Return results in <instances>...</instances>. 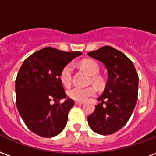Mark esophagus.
Instances as JSON below:
<instances>
[{
	"label": "esophagus",
	"instance_id": "34e87169",
	"mask_svg": "<svg viewBox=\"0 0 156 156\" xmlns=\"http://www.w3.org/2000/svg\"><path fill=\"white\" fill-rule=\"evenodd\" d=\"M83 101H75L76 105H83Z\"/></svg>",
	"mask_w": 156,
	"mask_h": 156
}]
</instances>
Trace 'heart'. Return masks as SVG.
Wrapping results in <instances>:
<instances>
[{"mask_svg": "<svg viewBox=\"0 0 156 156\" xmlns=\"http://www.w3.org/2000/svg\"><path fill=\"white\" fill-rule=\"evenodd\" d=\"M82 67L88 73L89 75L91 76V82L99 86L101 84V79L97 74L100 72V67L97 62L93 60H85L82 63ZM73 66L72 65H66L63 68L59 78L63 85L65 87H69L72 83L73 78ZM97 92L96 88L92 86L87 87H73L68 91V96L71 99L77 101H85L88 99L89 97H93Z\"/></svg>", "mask_w": 156, "mask_h": 156, "instance_id": "b5f03b06", "label": "heart"}]
</instances>
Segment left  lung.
I'll return each instance as SVG.
<instances>
[{
  "label": "left lung",
  "mask_w": 156,
  "mask_h": 156,
  "mask_svg": "<svg viewBox=\"0 0 156 156\" xmlns=\"http://www.w3.org/2000/svg\"><path fill=\"white\" fill-rule=\"evenodd\" d=\"M105 66L108 80L101 103L87 117L91 130L101 135L115 133L125 125L137 101L138 75L133 64L119 51L105 46L87 53Z\"/></svg>",
  "instance_id": "obj_1"
}]
</instances>
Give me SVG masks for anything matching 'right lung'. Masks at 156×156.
<instances>
[{
	"label": "right lung",
	"mask_w": 156,
	"mask_h": 156,
	"mask_svg": "<svg viewBox=\"0 0 156 156\" xmlns=\"http://www.w3.org/2000/svg\"><path fill=\"white\" fill-rule=\"evenodd\" d=\"M81 55L46 47L28 56L20 67L15 81L16 105L27 127L37 135L51 137L65 128L74 101L66 98L61 104L57 102L66 97L59 74Z\"/></svg>",
	"instance_id": "obj_1"
}]
</instances>
